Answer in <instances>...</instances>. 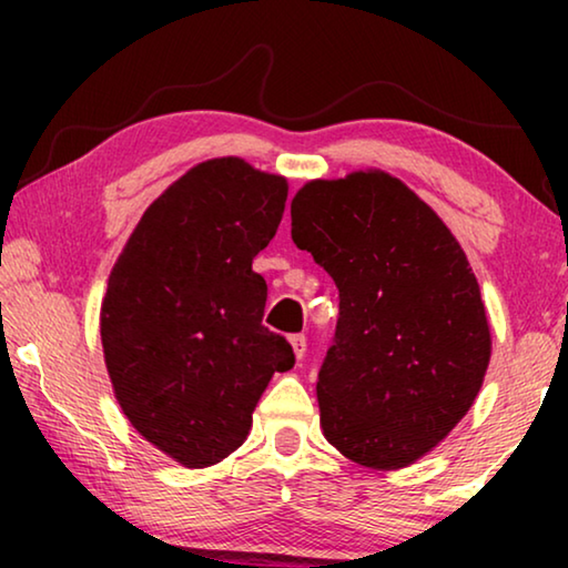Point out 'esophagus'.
Here are the masks:
<instances>
[{
  "label": "esophagus",
  "mask_w": 568,
  "mask_h": 568,
  "mask_svg": "<svg viewBox=\"0 0 568 568\" xmlns=\"http://www.w3.org/2000/svg\"><path fill=\"white\" fill-rule=\"evenodd\" d=\"M291 345H293V353H295V358L301 361L303 355H305V348H307V343H305V335L301 333V335H291Z\"/></svg>",
  "instance_id": "esophagus-1"
}]
</instances>
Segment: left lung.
<instances>
[{
    "label": "left lung",
    "instance_id": "1",
    "mask_svg": "<svg viewBox=\"0 0 568 568\" xmlns=\"http://www.w3.org/2000/svg\"><path fill=\"white\" fill-rule=\"evenodd\" d=\"M291 217L293 243L341 293L315 386L325 440L373 470L416 464L474 406L491 361L464 247L406 182L376 168L305 182Z\"/></svg>",
    "mask_w": 568,
    "mask_h": 568
}]
</instances>
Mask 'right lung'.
Segmentation results:
<instances>
[{
	"label": "right lung",
	"instance_id": "right-lung-1",
	"mask_svg": "<svg viewBox=\"0 0 568 568\" xmlns=\"http://www.w3.org/2000/svg\"><path fill=\"white\" fill-rule=\"evenodd\" d=\"M287 180L243 158L190 168L152 203L112 265L100 335L132 428L185 468L245 444L273 373L295 355L267 331L253 257L283 220Z\"/></svg>",
	"mask_w": 568,
	"mask_h": 568
}]
</instances>
